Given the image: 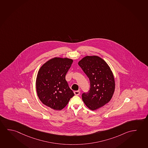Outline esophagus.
Segmentation results:
<instances>
[{"mask_svg":"<svg viewBox=\"0 0 148 148\" xmlns=\"http://www.w3.org/2000/svg\"><path fill=\"white\" fill-rule=\"evenodd\" d=\"M74 94L75 95H77V96H78V95H79L80 94V91H79V90H76V91H74Z\"/></svg>","mask_w":148,"mask_h":148,"instance_id":"obj_1","label":"esophagus"}]
</instances>
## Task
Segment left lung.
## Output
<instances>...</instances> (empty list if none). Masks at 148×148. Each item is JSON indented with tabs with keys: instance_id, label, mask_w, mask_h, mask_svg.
I'll return each instance as SVG.
<instances>
[{
	"instance_id": "1",
	"label": "left lung",
	"mask_w": 148,
	"mask_h": 148,
	"mask_svg": "<svg viewBox=\"0 0 148 148\" xmlns=\"http://www.w3.org/2000/svg\"><path fill=\"white\" fill-rule=\"evenodd\" d=\"M89 78L90 87L82 95L88 108L95 110L110 102L115 91V79L108 64L96 56H86L78 63Z\"/></svg>"
}]
</instances>
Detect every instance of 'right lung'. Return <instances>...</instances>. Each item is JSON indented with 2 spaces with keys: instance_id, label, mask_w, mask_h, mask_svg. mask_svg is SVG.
<instances>
[{
  "instance_id": "right-lung-1",
  "label": "right lung",
  "mask_w": 148,
  "mask_h": 148,
  "mask_svg": "<svg viewBox=\"0 0 148 148\" xmlns=\"http://www.w3.org/2000/svg\"><path fill=\"white\" fill-rule=\"evenodd\" d=\"M73 62L72 59L54 58L40 68L36 88L38 98L45 106L55 110H61L75 95L65 79Z\"/></svg>"
}]
</instances>
